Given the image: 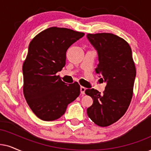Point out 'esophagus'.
<instances>
[{"label": "esophagus", "instance_id": "obj_1", "mask_svg": "<svg viewBox=\"0 0 151 151\" xmlns=\"http://www.w3.org/2000/svg\"><path fill=\"white\" fill-rule=\"evenodd\" d=\"M86 90V88L83 87V86H81L80 88V91H81V94H85V91Z\"/></svg>", "mask_w": 151, "mask_h": 151}]
</instances>
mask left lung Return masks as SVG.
<instances>
[{
  "mask_svg": "<svg viewBox=\"0 0 151 151\" xmlns=\"http://www.w3.org/2000/svg\"><path fill=\"white\" fill-rule=\"evenodd\" d=\"M98 51L99 64L97 74L106 82L102 93L94 88L85 91L93 103L87 109V114L93 122L100 127L111 125L125 114L133 95L136 68L129 44L112 33L87 35Z\"/></svg>",
  "mask_w": 151,
  "mask_h": 151,
  "instance_id": "left-lung-1",
  "label": "left lung"
}]
</instances>
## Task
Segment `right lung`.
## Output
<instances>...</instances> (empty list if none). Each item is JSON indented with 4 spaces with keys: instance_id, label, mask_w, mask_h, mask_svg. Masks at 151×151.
I'll use <instances>...</instances> for the list:
<instances>
[{
    "instance_id": "right-lung-1",
    "label": "right lung",
    "mask_w": 151,
    "mask_h": 151,
    "mask_svg": "<svg viewBox=\"0 0 151 151\" xmlns=\"http://www.w3.org/2000/svg\"><path fill=\"white\" fill-rule=\"evenodd\" d=\"M84 33L65 28L51 27L32 40L23 64V92L28 106L40 119L60 118L67 106L80 94L77 81L68 85L58 72L65 65L66 51Z\"/></svg>"
}]
</instances>
